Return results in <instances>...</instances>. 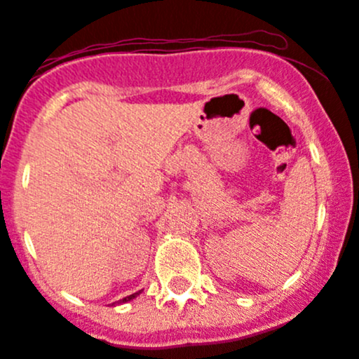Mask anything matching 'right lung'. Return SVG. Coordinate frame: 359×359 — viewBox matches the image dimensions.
Segmentation results:
<instances>
[{
	"label": "right lung",
	"mask_w": 359,
	"mask_h": 359,
	"mask_svg": "<svg viewBox=\"0 0 359 359\" xmlns=\"http://www.w3.org/2000/svg\"><path fill=\"white\" fill-rule=\"evenodd\" d=\"M141 291H137V293H133V294H129V297H126V298H122V300H119L117 303H126V302H129V300H133V298H136L137 294H140ZM112 305H116V303H112Z\"/></svg>",
	"instance_id": "add662e5"
}]
</instances>
